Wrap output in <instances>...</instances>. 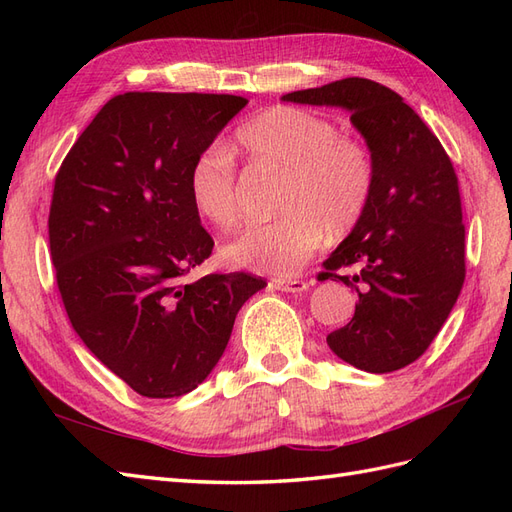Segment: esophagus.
<instances>
[{
    "mask_svg": "<svg viewBox=\"0 0 512 512\" xmlns=\"http://www.w3.org/2000/svg\"><path fill=\"white\" fill-rule=\"evenodd\" d=\"M271 286L277 288V290H282V292H292V294L294 292H305L309 288V284L305 280H297V277H294V280H273Z\"/></svg>",
    "mask_w": 512,
    "mask_h": 512,
    "instance_id": "obj_1",
    "label": "esophagus"
}]
</instances>
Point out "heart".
<instances>
[{
    "instance_id": "1",
    "label": "heart",
    "mask_w": 512,
    "mask_h": 512,
    "mask_svg": "<svg viewBox=\"0 0 512 512\" xmlns=\"http://www.w3.org/2000/svg\"><path fill=\"white\" fill-rule=\"evenodd\" d=\"M237 147L254 164L282 170L275 211L280 218L241 230L224 243L232 267L288 277L324 241L344 239L361 224L376 188L369 147L352 134H339L329 117L299 106H271L239 128ZM188 194L200 218L220 230L241 218L237 164L211 145L188 170Z\"/></svg>"
}]
</instances>
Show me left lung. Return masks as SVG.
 Instances as JSON below:
<instances>
[{
    "label": "left lung",
    "mask_w": 512,
    "mask_h": 512,
    "mask_svg": "<svg viewBox=\"0 0 512 512\" xmlns=\"http://www.w3.org/2000/svg\"><path fill=\"white\" fill-rule=\"evenodd\" d=\"M282 100L348 108L376 164L369 209L318 275L359 297L352 320L329 333L327 344L371 374L406 367L438 335L466 280L453 162L404 98L376 81L352 76Z\"/></svg>",
    "instance_id": "left-lung-1"
}]
</instances>
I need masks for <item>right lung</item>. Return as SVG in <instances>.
I'll return each mask as SVG.
<instances>
[{
	"label": "right lung",
	"instance_id": "1",
	"mask_svg": "<svg viewBox=\"0 0 512 512\" xmlns=\"http://www.w3.org/2000/svg\"><path fill=\"white\" fill-rule=\"evenodd\" d=\"M247 104L228 94L128 91L108 100L55 177V280L83 344L138 395L166 399L203 382L262 277L185 282L213 239L188 170Z\"/></svg>",
	"mask_w": 512,
	"mask_h": 512
}]
</instances>
